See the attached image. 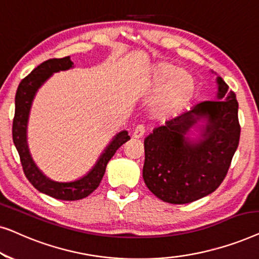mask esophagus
I'll return each instance as SVG.
<instances>
[{
    "label": "esophagus",
    "instance_id": "obj_1",
    "mask_svg": "<svg viewBox=\"0 0 259 259\" xmlns=\"http://www.w3.org/2000/svg\"><path fill=\"white\" fill-rule=\"evenodd\" d=\"M144 134H145L144 125H138L133 131V138H136V139H140V138H143Z\"/></svg>",
    "mask_w": 259,
    "mask_h": 259
}]
</instances>
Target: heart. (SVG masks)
Returning a JSON list of instances; mask_svg holds the SVG:
<instances>
[{"mask_svg":"<svg viewBox=\"0 0 259 259\" xmlns=\"http://www.w3.org/2000/svg\"><path fill=\"white\" fill-rule=\"evenodd\" d=\"M145 90L148 94L155 93L151 104L153 115L166 120L175 118L187 107L196 94L197 84L189 72L161 61L151 67Z\"/></svg>","mask_w":259,"mask_h":259,"instance_id":"obj_1","label":"heart"}]
</instances>
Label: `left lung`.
<instances>
[{
    "label": "left lung",
    "instance_id": "1",
    "mask_svg": "<svg viewBox=\"0 0 259 259\" xmlns=\"http://www.w3.org/2000/svg\"><path fill=\"white\" fill-rule=\"evenodd\" d=\"M217 83L215 100L199 102L144 141V182L162 201L192 203L217 190L228 175L239 144L238 102L222 77ZM200 119L201 138L191 141L187 133Z\"/></svg>",
    "mask_w": 259,
    "mask_h": 259
}]
</instances>
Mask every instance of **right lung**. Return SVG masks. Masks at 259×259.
Masks as SVG:
<instances>
[{"label": "right lung", "mask_w": 259, "mask_h": 259, "mask_svg": "<svg viewBox=\"0 0 259 259\" xmlns=\"http://www.w3.org/2000/svg\"><path fill=\"white\" fill-rule=\"evenodd\" d=\"M73 67L69 56L62 59H49L42 62L33 72L24 77L17 87L15 95V115L13 120V141L19 152L21 164L24 175L31 185L40 192L48 194L53 198L61 200H79L97 190L105 175L106 166L114 155L116 150L130 140L131 138L126 131H122L113 138V140L106 147L100 155L94 167L86 176L79 180L70 183H59L49 179L35 165L30 157L27 144V123L29 118L31 102L46 80H48L53 73L60 70H67Z\"/></svg>", "instance_id": "add662e5"}]
</instances>
